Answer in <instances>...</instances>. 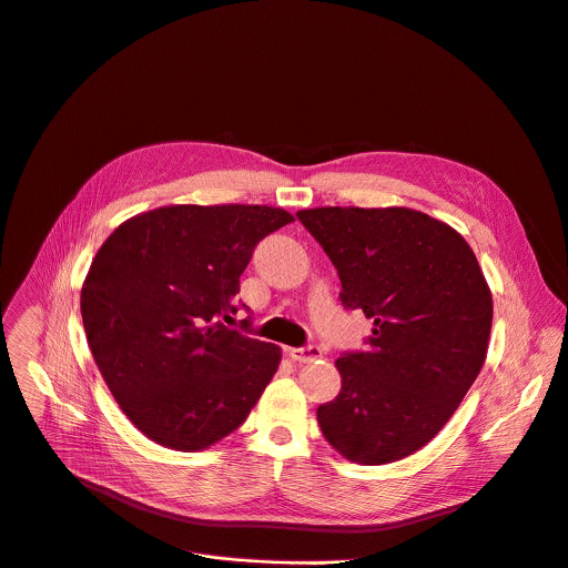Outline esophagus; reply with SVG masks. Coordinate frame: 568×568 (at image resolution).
<instances>
[{
    "label": "esophagus",
    "mask_w": 568,
    "mask_h": 568,
    "mask_svg": "<svg viewBox=\"0 0 568 568\" xmlns=\"http://www.w3.org/2000/svg\"><path fill=\"white\" fill-rule=\"evenodd\" d=\"M287 354H290V358H292V361H296V363H312V361H316V358H321V356H323L321 347H316V345L290 347V349H287Z\"/></svg>",
    "instance_id": "1"
}]
</instances>
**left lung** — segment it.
<instances>
[{"instance_id":"left-lung-1","label":"left lung","mask_w":568,"mask_h":568,"mask_svg":"<svg viewBox=\"0 0 568 568\" xmlns=\"http://www.w3.org/2000/svg\"><path fill=\"white\" fill-rule=\"evenodd\" d=\"M341 278L345 307L374 321L365 352L336 358L341 393L318 406L325 439L349 462L382 466L424 448L486 361L493 296L450 225L406 207L296 214Z\"/></svg>"}]
</instances>
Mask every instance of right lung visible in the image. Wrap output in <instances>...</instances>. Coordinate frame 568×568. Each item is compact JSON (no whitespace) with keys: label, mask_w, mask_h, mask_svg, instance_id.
<instances>
[{"label":"right lung","mask_w":568,"mask_h":568,"mask_svg":"<svg viewBox=\"0 0 568 568\" xmlns=\"http://www.w3.org/2000/svg\"><path fill=\"white\" fill-rule=\"evenodd\" d=\"M292 221L267 205H169L124 221L98 250L80 298L87 341L118 406L151 442L205 450L261 399L281 347L221 318L239 312V278L258 241Z\"/></svg>","instance_id":"right-lung-1"}]
</instances>
